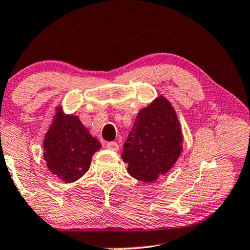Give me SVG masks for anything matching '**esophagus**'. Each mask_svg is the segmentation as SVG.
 I'll return each mask as SVG.
<instances>
[{"mask_svg": "<svg viewBox=\"0 0 250 250\" xmlns=\"http://www.w3.org/2000/svg\"><path fill=\"white\" fill-rule=\"evenodd\" d=\"M106 148L112 149V150H118L119 149V145H118V143L111 142V143H107L106 144Z\"/></svg>", "mask_w": 250, "mask_h": 250, "instance_id": "esophagus-1", "label": "esophagus"}]
</instances>
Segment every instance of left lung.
I'll list each match as a JSON object with an SVG mask.
<instances>
[{"instance_id":"obj_1","label":"left lung","mask_w":250,"mask_h":250,"mask_svg":"<svg viewBox=\"0 0 250 250\" xmlns=\"http://www.w3.org/2000/svg\"><path fill=\"white\" fill-rule=\"evenodd\" d=\"M181 150L180 124L172 105L160 97L139 111L121 156L130 175L153 182L173 167Z\"/></svg>"}]
</instances>
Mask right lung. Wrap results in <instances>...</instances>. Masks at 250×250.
Instances as JSON below:
<instances>
[{"mask_svg": "<svg viewBox=\"0 0 250 250\" xmlns=\"http://www.w3.org/2000/svg\"><path fill=\"white\" fill-rule=\"evenodd\" d=\"M44 139V159L52 173L73 182L88 171L91 157L102 145L77 117L56 113Z\"/></svg>", "mask_w": 250, "mask_h": 250, "instance_id": "obj_1", "label": "right lung"}]
</instances>
